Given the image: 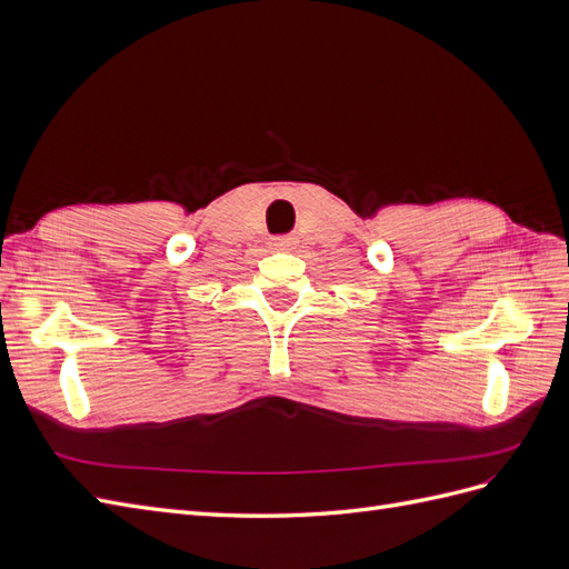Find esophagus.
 Returning <instances> with one entry per match:
<instances>
[{
	"instance_id": "esophagus-1",
	"label": "esophagus",
	"mask_w": 569,
	"mask_h": 569,
	"mask_svg": "<svg viewBox=\"0 0 569 569\" xmlns=\"http://www.w3.org/2000/svg\"><path fill=\"white\" fill-rule=\"evenodd\" d=\"M270 244H272V249H278V251H291L297 247V239L295 237H274Z\"/></svg>"
}]
</instances>
